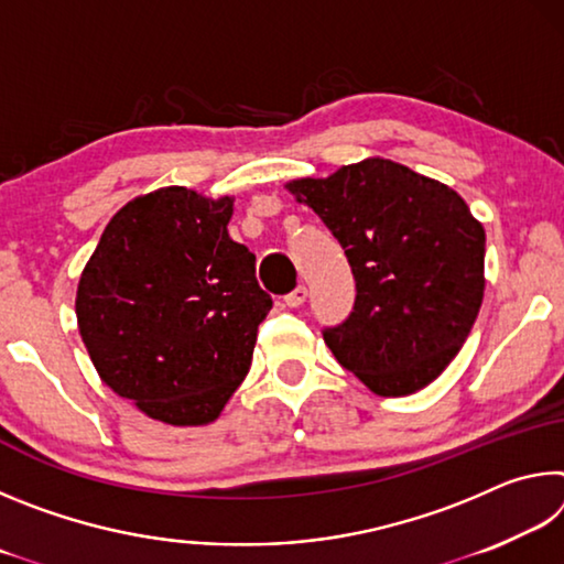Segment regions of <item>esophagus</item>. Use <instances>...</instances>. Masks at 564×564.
Here are the masks:
<instances>
[{
    "label": "esophagus",
    "mask_w": 564,
    "mask_h": 564,
    "mask_svg": "<svg viewBox=\"0 0 564 564\" xmlns=\"http://www.w3.org/2000/svg\"><path fill=\"white\" fill-rule=\"evenodd\" d=\"M305 299H308V289H305V285H299V289L291 291L283 301H285V305H289V308H299V305L305 303Z\"/></svg>",
    "instance_id": "1"
}]
</instances>
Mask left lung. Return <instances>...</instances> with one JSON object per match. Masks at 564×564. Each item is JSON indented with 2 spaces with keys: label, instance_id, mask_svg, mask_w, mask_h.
<instances>
[{
  "label": "left lung",
  "instance_id": "left-lung-1",
  "mask_svg": "<svg viewBox=\"0 0 564 564\" xmlns=\"http://www.w3.org/2000/svg\"><path fill=\"white\" fill-rule=\"evenodd\" d=\"M285 188L330 228L356 279L352 313L323 333L333 356L376 395L431 386L485 293V228L463 196L380 156Z\"/></svg>",
  "mask_w": 564,
  "mask_h": 564
}]
</instances>
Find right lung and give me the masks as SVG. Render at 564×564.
<instances>
[{
  "label": "right lung",
  "instance_id": "right-lung-1",
  "mask_svg": "<svg viewBox=\"0 0 564 564\" xmlns=\"http://www.w3.org/2000/svg\"><path fill=\"white\" fill-rule=\"evenodd\" d=\"M234 198L164 186L121 206L76 289L79 336L99 378L166 425L221 415L253 358L271 295L228 236Z\"/></svg>",
  "mask_w": 564,
  "mask_h": 564
}]
</instances>
